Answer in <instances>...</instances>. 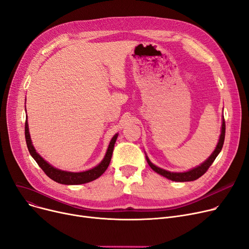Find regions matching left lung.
<instances>
[{"label":"left lung","mask_w":249,"mask_h":249,"mask_svg":"<svg viewBox=\"0 0 249 249\" xmlns=\"http://www.w3.org/2000/svg\"><path fill=\"white\" fill-rule=\"evenodd\" d=\"M223 118V120H222V127H221V134H220V137H219V141L217 143L216 145V148L215 150L212 152V154L209 156V158L203 162L201 163L200 165L196 166L192 169H190V171L188 172H184V173H174V172H168V171H165V169L163 168H160L159 166L154 165L148 159V156L146 155V160H147V163L149 164V166L153 169V171L155 173H158L159 175L171 179V180H174V181H192V180H196L197 178H199L200 177H202L207 171L208 168L211 166V164L214 162L215 159L218 156V154L220 153L222 147H223V144H224V139H225V120H224V116L222 117Z\"/></svg>","instance_id":"8db88e82"}]
</instances>
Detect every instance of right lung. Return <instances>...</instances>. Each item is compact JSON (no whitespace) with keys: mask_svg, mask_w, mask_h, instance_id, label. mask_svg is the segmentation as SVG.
Returning <instances> with one entry per match:
<instances>
[{"mask_svg":"<svg viewBox=\"0 0 249 249\" xmlns=\"http://www.w3.org/2000/svg\"><path fill=\"white\" fill-rule=\"evenodd\" d=\"M117 137H118V133H116L112 137L109 143L108 149L106 151V154H105L104 159L98 165H96L95 167L90 169H88V171H85V172H78V173L67 172V171H61V169L52 166L43 158H41V155H39L36 152L30 137L28 122L27 120L25 122V138H26V143H27V147L31 156L38 163V165L41 167V169L46 174L48 178L58 182V184H62V185H81V184H86V182H89L91 180H95L98 178H100L110 164Z\"/></svg>","mask_w":249,"mask_h":249,"instance_id":"1","label":"right lung"}]
</instances>
